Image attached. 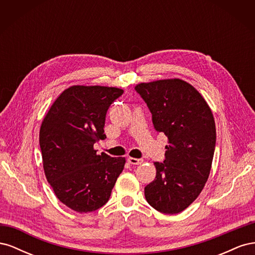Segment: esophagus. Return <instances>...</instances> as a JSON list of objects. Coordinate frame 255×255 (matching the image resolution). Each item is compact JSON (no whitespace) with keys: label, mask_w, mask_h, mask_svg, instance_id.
<instances>
[{"label":"esophagus","mask_w":255,"mask_h":255,"mask_svg":"<svg viewBox=\"0 0 255 255\" xmlns=\"http://www.w3.org/2000/svg\"><path fill=\"white\" fill-rule=\"evenodd\" d=\"M128 163L132 164V165H140L143 163V159L142 158H134V157H128Z\"/></svg>","instance_id":"34e87169"}]
</instances>
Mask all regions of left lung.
<instances>
[{
    "label": "left lung",
    "instance_id": "obj_1",
    "mask_svg": "<svg viewBox=\"0 0 255 255\" xmlns=\"http://www.w3.org/2000/svg\"><path fill=\"white\" fill-rule=\"evenodd\" d=\"M152 114L157 133L168 138L164 163L144 197L156 211L177 214L202 191L210 175L216 127L210 106L190 84L180 79L140 83L135 87Z\"/></svg>",
    "mask_w": 255,
    "mask_h": 255
}]
</instances>
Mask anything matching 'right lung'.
Masks as SVG:
<instances>
[{"label": "right lung", "mask_w": 255, "mask_h": 255, "mask_svg": "<svg viewBox=\"0 0 255 255\" xmlns=\"http://www.w3.org/2000/svg\"><path fill=\"white\" fill-rule=\"evenodd\" d=\"M123 90L72 86L63 91L42 121L39 144L47 180L60 202L79 213L94 212L110 200L125 157L98 155L105 139V117Z\"/></svg>", "instance_id": "1"}]
</instances>
